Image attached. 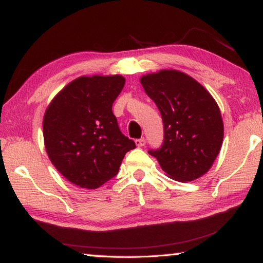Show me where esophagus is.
<instances>
[{
  "instance_id": "obj_1",
  "label": "esophagus",
  "mask_w": 263,
  "mask_h": 263,
  "mask_svg": "<svg viewBox=\"0 0 263 263\" xmlns=\"http://www.w3.org/2000/svg\"><path fill=\"white\" fill-rule=\"evenodd\" d=\"M145 144H146V140L144 139V138H141V139H137V140H136L137 147H142V146H145Z\"/></svg>"
}]
</instances>
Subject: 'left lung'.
<instances>
[{
    "label": "left lung",
    "mask_w": 263,
    "mask_h": 263,
    "mask_svg": "<svg viewBox=\"0 0 263 263\" xmlns=\"http://www.w3.org/2000/svg\"><path fill=\"white\" fill-rule=\"evenodd\" d=\"M140 83L163 121V144L148 153L173 180L189 182L203 176L219 154L224 138L215 99L195 79L175 69L144 75Z\"/></svg>",
    "instance_id": "left-lung-1"
}]
</instances>
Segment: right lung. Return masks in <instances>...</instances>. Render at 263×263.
<instances>
[{
    "label": "right lung",
    "mask_w": 263,
    "mask_h": 263,
    "mask_svg": "<svg viewBox=\"0 0 263 263\" xmlns=\"http://www.w3.org/2000/svg\"><path fill=\"white\" fill-rule=\"evenodd\" d=\"M124 84L122 75L78 78L58 92L44 115L48 158L80 188L96 189L112 179L125 154L136 148L112 112Z\"/></svg>",
    "instance_id": "add662e5"
}]
</instances>
